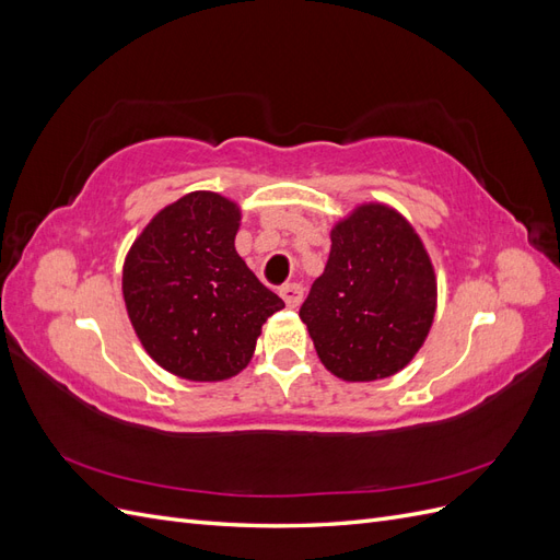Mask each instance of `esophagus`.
Instances as JSON below:
<instances>
[{
    "label": "esophagus",
    "mask_w": 560,
    "mask_h": 560,
    "mask_svg": "<svg viewBox=\"0 0 560 560\" xmlns=\"http://www.w3.org/2000/svg\"><path fill=\"white\" fill-rule=\"evenodd\" d=\"M280 296L284 299V303L290 308H299V303L303 299V287L299 282H290L280 287Z\"/></svg>",
    "instance_id": "34e87169"
}]
</instances>
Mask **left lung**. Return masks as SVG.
Listing matches in <instances>:
<instances>
[{"mask_svg":"<svg viewBox=\"0 0 560 560\" xmlns=\"http://www.w3.org/2000/svg\"><path fill=\"white\" fill-rule=\"evenodd\" d=\"M329 235L325 273L299 311L317 358L348 383L395 376L432 329L430 254L409 219L385 202H362Z\"/></svg>","mask_w":560,"mask_h":560,"instance_id":"1","label":"left lung"}]
</instances>
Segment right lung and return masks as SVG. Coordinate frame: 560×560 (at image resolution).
<instances>
[{
	"label": "right lung",
	"mask_w": 560,
	"mask_h": 560,
	"mask_svg": "<svg viewBox=\"0 0 560 560\" xmlns=\"http://www.w3.org/2000/svg\"><path fill=\"white\" fill-rule=\"evenodd\" d=\"M241 206L191 191L159 210L124 261V301L149 358L171 374L226 381L249 364L264 322L284 301L235 252Z\"/></svg>",
	"instance_id": "obj_1"
}]
</instances>
